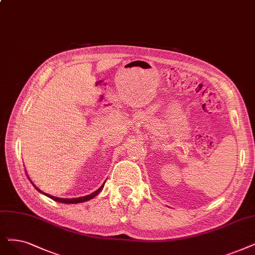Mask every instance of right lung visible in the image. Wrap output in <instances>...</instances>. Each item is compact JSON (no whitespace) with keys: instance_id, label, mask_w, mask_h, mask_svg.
I'll return each mask as SVG.
<instances>
[{"instance_id":"1","label":"right lung","mask_w":255,"mask_h":255,"mask_svg":"<svg viewBox=\"0 0 255 255\" xmlns=\"http://www.w3.org/2000/svg\"><path fill=\"white\" fill-rule=\"evenodd\" d=\"M32 183V182H31ZM33 184V183H32ZM104 185L105 184H103V186H101L99 189H97L96 191H94L93 193H91V195H89V196H86V197H81V198H76V199H60V198H55V197H52V196H50V195H47V193H45V192H43L42 190H39L34 184H33V186L39 191V192H42V193H44V195H46L47 197H49L50 199H52V200H54V201H57V202H60V203H65V204H76V203H81V202H86V201H89V200H91V199H93L94 197H96L98 193L100 192V190L104 188Z\"/></svg>"}]
</instances>
